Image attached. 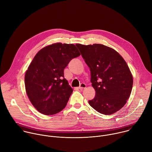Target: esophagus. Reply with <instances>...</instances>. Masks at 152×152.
Here are the masks:
<instances>
[{"label": "esophagus", "instance_id": "1", "mask_svg": "<svg viewBox=\"0 0 152 152\" xmlns=\"http://www.w3.org/2000/svg\"><path fill=\"white\" fill-rule=\"evenodd\" d=\"M85 88H86V84L84 83H80V86L78 87V89H83Z\"/></svg>", "mask_w": 152, "mask_h": 152}]
</instances>
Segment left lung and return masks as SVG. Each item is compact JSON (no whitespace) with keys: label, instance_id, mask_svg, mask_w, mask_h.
<instances>
[{"label":"left lung","instance_id":"left-lung-1","mask_svg":"<svg viewBox=\"0 0 152 152\" xmlns=\"http://www.w3.org/2000/svg\"><path fill=\"white\" fill-rule=\"evenodd\" d=\"M91 71L96 91L90 105L97 112L113 114L124 106L131 95L133 77L127 63L114 49L100 44H76Z\"/></svg>","mask_w":152,"mask_h":152}]
</instances>
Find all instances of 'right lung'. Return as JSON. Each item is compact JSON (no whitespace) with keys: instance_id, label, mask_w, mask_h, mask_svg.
Listing matches in <instances>:
<instances>
[{"instance_id":"add662e5","label":"right lung","mask_w":152,"mask_h":152,"mask_svg":"<svg viewBox=\"0 0 152 152\" xmlns=\"http://www.w3.org/2000/svg\"><path fill=\"white\" fill-rule=\"evenodd\" d=\"M80 55L75 45L61 42L36 54L25 73V84L31 102L40 113L53 115L66 107L73 89L64 78V70Z\"/></svg>"}]
</instances>
